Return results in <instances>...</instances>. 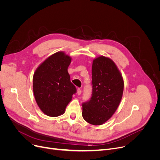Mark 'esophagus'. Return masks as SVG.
<instances>
[{
    "label": "esophagus",
    "mask_w": 160,
    "mask_h": 160,
    "mask_svg": "<svg viewBox=\"0 0 160 160\" xmlns=\"http://www.w3.org/2000/svg\"><path fill=\"white\" fill-rule=\"evenodd\" d=\"M81 92H82L81 89L80 88H78L77 89V94H78V95H80L81 94Z\"/></svg>",
    "instance_id": "1"
}]
</instances>
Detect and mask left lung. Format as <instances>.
<instances>
[{
	"instance_id": "1",
	"label": "left lung",
	"mask_w": 160,
	"mask_h": 160,
	"mask_svg": "<svg viewBox=\"0 0 160 160\" xmlns=\"http://www.w3.org/2000/svg\"><path fill=\"white\" fill-rule=\"evenodd\" d=\"M92 95L82 104V117L93 125H101L114 114L122 97V74L110 58L101 56L92 65Z\"/></svg>"
}]
</instances>
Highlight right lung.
<instances>
[{"label": "right lung", "instance_id": "right-lung-1", "mask_svg": "<svg viewBox=\"0 0 160 160\" xmlns=\"http://www.w3.org/2000/svg\"><path fill=\"white\" fill-rule=\"evenodd\" d=\"M71 58L58 52L41 63L33 76V92L40 110L50 117L65 113L77 89L71 82L67 69Z\"/></svg>", "mask_w": 160, "mask_h": 160}]
</instances>
